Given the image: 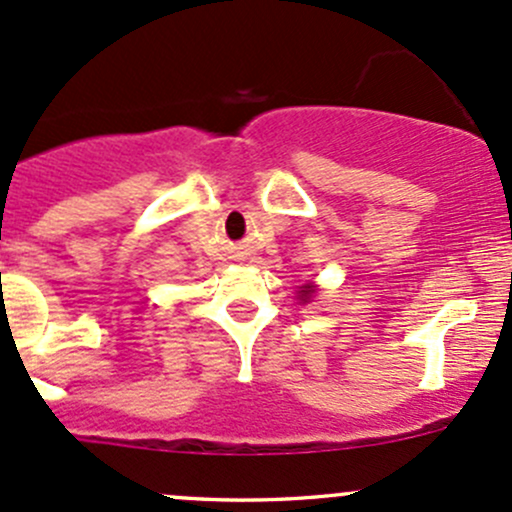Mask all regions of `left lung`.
Segmentation results:
<instances>
[{
    "mask_svg": "<svg viewBox=\"0 0 512 512\" xmlns=\"http://www.w3.org/2000/svg\"><path fill=\"white\" fill-rule=\"evenodd\" d=\"M311 294H313L311 286H303V289H301V301H308V299H311Z\"/></svg>",
    "mask_w": 512,
    "mask_h": 512,
    "instance_id": "obj_1",
    "label": "left lung"
}]
</instances>
